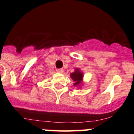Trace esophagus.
Segmentation results:
<instances>
[{"mask_svg":"<svg viewBox=\"0 0 134 134\" xmlns=\"http://www.w3.org/2000/svg\"><path fill=\"white\" fill-rule=\"evenodd\" d=\"M57 73H63V69H56Z\"/></svg>","mask_w":134,"mask_h":134,"instance_id":"1","label":"esophagus"}]
</instances>
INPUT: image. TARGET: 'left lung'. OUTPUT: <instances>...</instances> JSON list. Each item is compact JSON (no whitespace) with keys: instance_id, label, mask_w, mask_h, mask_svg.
<instances>
[{"instance_id":"left-lung-1","label":"left lung","mask_w":134,"mask_h":134,"mask_svg":"<svg viewBox=\"0 0 134 134\" xmlns=\"http://www.w3.org/2000/svg\"><path fill=\"white\" fill-rule=\"evenodd\" d=\"M71 78L75 81V87H79L82 82L83 73L79 70V69H75V71L71 73Z\"/></svg>"}]
</instances>
